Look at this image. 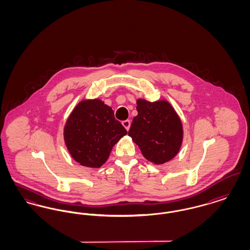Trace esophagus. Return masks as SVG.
<instances>
[{"label": "esophagus", "instance_id": "esophagus-1", "mask_svg": "<svg viewBox=\"0 0 250 250\" xmlns=\"http://www.w3.org/2000/svg\"><path fill=\"white\" fill-rule=\"evenodd\" d=\"M122 125H124V127L126 129V130H129V128H130V121L129 120H125V121H124L123 123H122Z\"/></svg>", "mask_w": 250, "mask_h": 250}]
</instances>
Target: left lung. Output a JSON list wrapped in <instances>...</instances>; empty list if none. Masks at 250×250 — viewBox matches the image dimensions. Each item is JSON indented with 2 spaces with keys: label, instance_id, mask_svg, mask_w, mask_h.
Masks as SVG:
<instances>
[{
  "label": "left lung",
  "instance_id": "left-lung-1",
  "mask_svg": "<svg viewBox=\"0 0 250 250\" xmlns=\"http://www.w3.org/2000/svg\"><path fill=\"white\" fill-rule=\"evenodd\" d=\"M138 115L133 118L128 136L143 156L155 165H161L175 157L184 139L181 118L167 100L150 102L137 99Z\"/></svg>",
  "mask_w": 250,
  "mask_h": 250
}]
</instances>
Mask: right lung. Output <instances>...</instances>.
<instances>
[{
	"label": "right lung",
	"mask_w": 250,
	"mask_h": 250,
	"mask_svg": "<svg viewBox=\"0 0 250 250\" xmlns=\"http://www.w3.org/2000/svg\"><path fill=\"white\" fill-rule=\"evenodd\" d=\"M126 134L112 108L99 98L79 102L63 127V140L72 158L94 168L107 161L112 147Z\"/></svg>",
	"instance_id": "obj_1"
}]
</instances>
